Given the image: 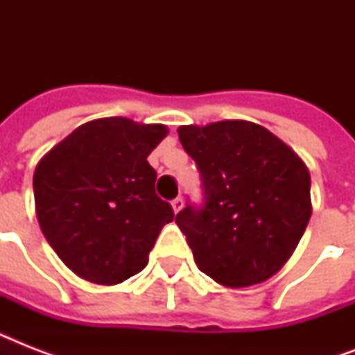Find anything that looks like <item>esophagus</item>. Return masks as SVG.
I'll use <instances>...</instances> for the list:
<instances>
[{
	"label": "esophagus",
	"instance_id": "esophagus-1",
	"mask_svg": "<svg viewBox=\"0 0 355 355\" xmlns=\"http://www.w3.org/2000/svg\"><path fill=\"white\" fill-rule=\"evenodd\" d=\"M182 205H184L182 197H177V199L171 200V206H173V210H175V214L182 210Z\"/></svg>",
	"mask_w": 355,
	"mask_h": 355
}]
</instances>
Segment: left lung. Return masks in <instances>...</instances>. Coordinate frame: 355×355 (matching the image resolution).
Returning <instances> with one entry per match:
<instances>
[{"mask_svg":"<svg viewBox=\"0 0 355 355\" xmlns=\"http://www.w3.org/2000/svg\"><path fill=\"white\" fill-rule=\"evenodd\" d=\"M197 164L202 205L177 225L205 275L227 287L265 282L284 267L311 217L308 167L261 125L241 119L178 128Z\"/></svg>","mask_w":355,"mask_h":355,"instance_id":"1","label":"left lung"}]
</instances>
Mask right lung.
Returning a JSON list of instances; mask_svg holds the SVG:
<instances>
[{"label":"right lung","instance_id":"right-lung-1","mask_svg":"<svg viewBox=\"0 0 355 355\" xmlns=\"http://www.w3.org/2000/svg\"><path fill=\"white\" fill-rule=\"evenodd\" d=\"M166 134L164 125L94 119L36 166L42 234L77 276L114 286L147 265L162 227L175 219L156 195V171L147 162Z\"/></svg>","mask_w":355,"mask_h":355}]
</instances>
